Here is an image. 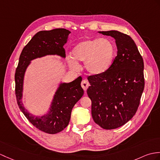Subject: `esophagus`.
<instances>
[{
    "instance_id": "obj_1",
    "label": "esophagus",
    "mask_w": 160,
    "mask_h": 160,
    "mask_svg": "<svg viewBox=\"0 0 160 160\" xmlns=\"http://www.w3.org/2000/svg\"><path fill=\"white\" fill-rule=\"evenodd\" d=\"M90 86V84H89V82H88V81L87 80H86V79H84V80H83L82 81V82H81V87H82V88L83 89H84V91L86 92V91H87V89L88 88V87Z\"/></svg>"
}]
</instances>
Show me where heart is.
Here are the masks:
<instances>
[{"label": "heart", "mask_w": 160, "mask_h": 160, "mask_svg": "<svg viewBox=\"0 0 160 160\" xmlns=\"http://www.w3.org/2000/svg\"><path fill=\"white\" fill-rule=\"evenodd\" d=\"M72 57H68L69 65L77 69V62H84V68L92 75L105 72L112 64L115 47L108 39H88L82 41L72 50Z\"/></svg>", "instance_id": "heart-1"}]
</instances>
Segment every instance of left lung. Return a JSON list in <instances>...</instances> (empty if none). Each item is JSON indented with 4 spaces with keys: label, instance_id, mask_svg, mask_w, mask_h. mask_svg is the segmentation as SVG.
Listing matches in <instances>:
<instances>
[{
    "label": "left lung",
    "instance_id": "8db88e82",
    "mask_svg": "<svg viewBox=\"0 0 160 160\" xmlns=\"http://www.w3.org/2000/svg\"><path fill=\"white\" fill-rule=\"evenodd\" d=\"M115 39L117 55L105 72L88 76L91 114L104 129L121 127L134 116L144 87V62L131 37L117 31L99 32Z\"/></svg>",
    "mask_w": 160,
    "mask_h": 160
}]
</instances>
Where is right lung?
<instances>
[{"mask_svg":"<svg viewBox=\"0 0 160 160\" xmlns=\"http://www.w3.org/2000/svg\"><path fill=\"white\" fill-rule=\"evenodd\" d=\"M69 33L70 31L65 28L42 31L36 33L22 50L15 73V91L20 110L36 128L50 134L62 131L68 125L73 107L84 94L80 86L82 78L79 76L72 82L61 84L56 92L49 113L42 117H36L29 114L22 106L21 99L24 76L26 69L32 59L48 54H58L65 57L63 46L67 42Z\"/></svg>","mask_w":160,"mask_h":160,"instance_id":"add662e5","label":"right lung"}]
</instances>
